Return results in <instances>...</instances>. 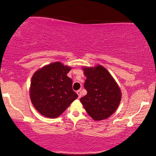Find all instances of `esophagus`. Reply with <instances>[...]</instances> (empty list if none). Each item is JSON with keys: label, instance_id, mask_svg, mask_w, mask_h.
Here are the masks:
<instances>
[{"label": "esophagus", "instance_id": "34e87169", "mask_svg": "<svg viewBox=\"0 0 156 156\" xmlns=\"http://www.w3.org/2000/svg\"><path fill=\"white\" fill-rule=\"evenodd\" d=\"M76 93H77L78 96V98H80L81 97V91H80V90L77 91H76Z\"/></svg>", "mask_w": 156, "mask_h": 156}]
</instances>
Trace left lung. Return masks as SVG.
Listing matches in <instances>:
<instances>
[{
    "instance_id": "obj_1",
    "label": "left lung",
    "mask_w": 156,
    "mask_h": 156,
    "mask_svg": "<svg viewBox=\"0 0 156 156\" xmlns=\"http://www.w3.org/2000/svg\"><path fill=\"white\" fill-rule=\"evenodd\" d=\"M86 80V96L80 102L89 116L95 120H102L114 113L122 97L120 89L110 73L101 65L83 68Z\"/></svg>"
}]
</instances>
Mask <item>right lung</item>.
<instances>
[{
    "instance_id": "obj_1",
    "label": "right lung",
    "mask_w": 156,
    "mask_h": 156,
    "mask_svg": "<svg viewBox=\"0 0 156 156\" xmlns=\"http://www.w3.org/2000/svg\"><path fill=\"white\" fill-rule=\"evenodd\" d=\"M70 67L60 62L37 70L31 78L30 95L34 107L41 115L56 118L78 98L72 80L67 76Z\"/></svg>"
}]
</instances>
